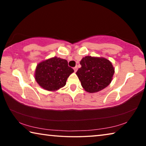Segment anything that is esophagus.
Here are the masks:
<instances>
[{"mask_svg":"<svg viewBox=\"0 0 146 146\" xmlns=\"http://www.w3.org/2000/svg\"><path fill=\"white\" fill-rule=\"evenodd\" d=\"M73 70H74V71H75V72H76V71H77V70H78L77 66H75V68H73Z\"/></svg>","mask_w":146,"mask_h":146,"instance_id":"1","label":"esophagus"}]
</instances>
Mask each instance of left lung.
<instances>
[{
    "label": "left lung",
    "instance_id": "obj_1",
    "mask_svg": "<svg viewBox=\"0 0 146 146\" xmlns=\"http://www.w3.org/2000/svg\"><path fill=\"white\" fill-rule=\"evenodd\" d=\"M76 71L81 85L89 93H96L110 84L115 73L111 62L104 58L85 56Z\"/></svg>",
    "mask_w": 146,
    "mask_h": 146
}]
</instances>
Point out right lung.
<instances>
[{
	"label": "right lung",
	"mask_w": 146,
	"mask_h": 146,
	"mask_svg": "<svg viewBox=\"0 0 146 146\" xmlns=\"http://www.w3.org/2000/svg\"><path fill=\"white\" fill-rule=\"evenodd\" d=\"M73 69L68 66L65 59L53 57L42 62L36 66L35 80L42 88L55 91L64 87Z\"/></svg>",
	"instance_id": "1"
}]
</instances>
